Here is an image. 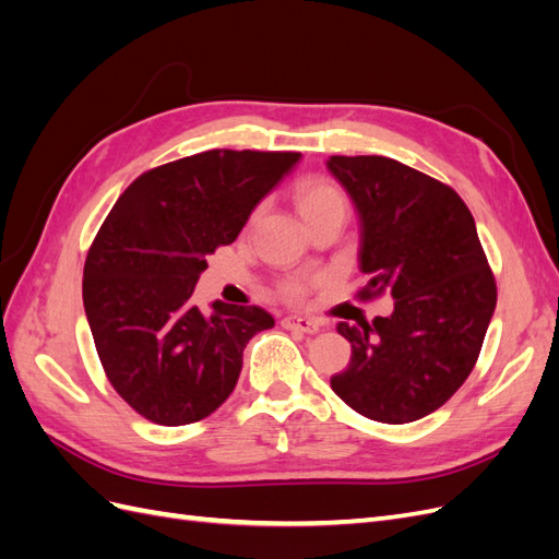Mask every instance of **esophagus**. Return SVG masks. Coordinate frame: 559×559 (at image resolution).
I'll return each instance as SVG.
<instances>
[{
    "instance_id": "34e87169",
    "label": "esophagus",
    "mask_w": 559,
    "mask_h": 559,
    "mask_svg": "<svg viewBox=\"0 0 559 559\" xmlns=\"http://www.w3.org/2000/svg\"><path fill=\"white\" fill-rule=\"evenodd\" d=\"M282 326L286 331H296V333H308L314 335L319 331V321L314 319H306V317H284Z\"/></svg>"
}]
</instances>
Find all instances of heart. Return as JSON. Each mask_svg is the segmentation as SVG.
Returning a JSON list of instances; mask_svg holds the SVG:
<instances>
[{"label": "heart", "mask_w": 559, "mask_h": 559, "mask_svg": "<svg viewBox=\"0 0 559 559\" xmlns=\"http://www.w3.org/2000/svg\"><path fill=\"white\" fill-rule=\"evenodd\" d=\"M296 205H298V212L302 214V218H310L319 212H326L333 207L347 210V198L333 181L321 179V177H310V179L298 183ZM312 284H314V280H310V277H292V280L280 284V296L284 300L300 306V302H306Z\"/></svg>", "instance_id": "obj_1"}]
</instances>
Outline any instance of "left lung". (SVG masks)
Returning <instances> with one entry per match:
<instances>
[{
  "label": "left lung",
  "mask_w": 559,
  "mask_h": 559,
  "mask_svg": "<svg viewBox=\"0 0 559 559\" xmlns=\"http://www.w3.org/2000/svg\"><path fill=\"white\" fill-rule=\"evenodd\" d=\"M361 218V300L394 298V312L337 324L352 345L331 389L352 411L405 425L464 384L497 306V282L476 222L448 183L384 156H331Z\"/></svg>",
  "instance_id": "left-lung-1"
}]
</instances>
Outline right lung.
I'll return each instance as SVG.
<instances>
[{
  "instance_id": "add662e5",
  "label": "right lung",
  "mask_w": 559,
  "mask_h": 559,
  "mask_svg": "<svg viewBox=\"0 0 559 559\" xmlns=\"http://www.w3.org/2000/svg\"><path fill=\"white\" fill-rule=\"evenodd\" d=\"M300 160L294 151L212 148L134 179L83 265L97 357L132 411L163 427L212 415L238 384L242 352L275 326L257 306H193L207 257Z\"/></svg>"
}]
</instances>
